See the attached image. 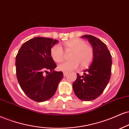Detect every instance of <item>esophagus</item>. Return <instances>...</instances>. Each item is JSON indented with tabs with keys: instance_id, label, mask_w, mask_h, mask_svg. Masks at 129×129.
I'll return each mask as SVG.
<instances>
[{
	"instance_id": "esophagus-1",
	"label": "esophagus",
	"mask_w": 129,
	"mask_h": 129,
	"mask_svg": "<svg viewBox=\"0 0 129 129\" xmlns=\"http://www.w3.org/2000/svg\"><path fill=\"white\" fill-rule=\"evenodd\" d=\"M66 75H67V72H63V75H64V77L66 76Z\"/></svg>"
}]
</instances>
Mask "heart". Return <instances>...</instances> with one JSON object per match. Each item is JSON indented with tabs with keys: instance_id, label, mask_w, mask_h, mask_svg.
<instances>
[{
	"instance_id": "obj_1",
	"label": "heart",
	"mask_w": 129,
	"mask_h": 129,
	"mask_svg": "<svg viewBox=\"0 0 129 129\" xmlns=\"http://www.w3.org/2000/svg\"><path fill=\"white\" fill-rule=\"evenodd\" d=\"M65 50L71 51L70 61H64L58 65V69L63 72H68L78 67H86L90 64L93 58V49L90 45L86 44L81 39H72L65 42ZM51 56L54 61L60 63L64 58L63 48L59 45H55L51 49Z\"/></svg>"
}]
</instances>
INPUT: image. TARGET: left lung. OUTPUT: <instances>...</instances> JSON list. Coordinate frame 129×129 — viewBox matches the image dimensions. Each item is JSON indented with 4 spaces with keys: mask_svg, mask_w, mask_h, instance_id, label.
Returning a JSON list of instances; mask_svg holds the SVG:
<instances>
[{
    "mask_svg": "<svg viewBox=\"0 0 129 129\" xmlns=\"http://www.w3.org/2000/svg\"><path fill=\"white\" fill-rule=\"evenodd\" d=\"M93 49L92 63L83 75L77 74L72 87L74 93L83 101L96 99L105 89L111 75L112 56L106 45L98 38L91 35H84Z\"/></svg>",
    "mask_w": 129,
    "mask_h": 129,
    "instance_id": "obj_1",
    "label": "left lung"
}]
</instances>
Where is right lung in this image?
I'll return each instance as SVG.
<instances>
[{
  "label": "right lung",
  "mask_w": 129,
  "mask_h": 129,
  "mask_svg": "<svg viewBox=\"0 0 129 129\" xmlns=\"http://www.w3.org/2000/svg\"><path fill=\"white\" fill-rule=\"evenodd\" d=\"M58 40L42 37H34L24 43L16 57V75L23 91L37 102L50 99L63 77L51 56V49ZM49 70V73L48 71ZM45 72L49 74L44 75Z\"/></svg>",
  "instance_id": "obj_1"
}]
</instances>
